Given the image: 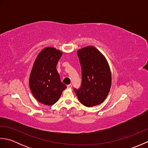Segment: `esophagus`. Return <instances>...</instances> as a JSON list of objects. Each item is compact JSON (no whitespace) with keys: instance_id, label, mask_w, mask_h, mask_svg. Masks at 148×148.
Instances as JSON below:
<instances>
[{"instance_id":"34e87169","label":"esophagus","mask_w":148,"mask_h":148,"mask_svg":"<svg viewBox=\"0 0 148 148\" xmlns=\"http://www.w3.org/2000/svg\"><path fill=\"white\" fill-rule=\"evenodd\" d=\"M67 86L68 88H71L72 86V85L71 84H68V85H67Z\"/></svg>"}]
</instances>
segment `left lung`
I'll return each mask as SVG.
<instances>
[{
	"mask_svg": "<svg viewBox=\"0 0 148 148\" xmlns=\"http://www.w3.org/2000/svg\"><path fill=\"white\" fill-rule=\"evenodd\" d=\"M82 69V83L74 89L81 103L86 107L104 101L111 86V72L108 61L95 47L88 46L77 51Z\"/></svg>",
	"mask_w": 148,
	"mask_h": 148,
	"instance_id": "obj_1",
	"label": "left lung"
}]
</instances>
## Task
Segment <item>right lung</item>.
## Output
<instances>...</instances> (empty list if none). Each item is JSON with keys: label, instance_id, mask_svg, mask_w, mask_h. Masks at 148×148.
<instances>
[{"label": "right lung", "instance_id": "right-lung-1", "mask_svg": "<svg viewBox=\"0 0 148 148\" xmlns=\"http://www.w3.org/2000/svg\"><path fill=\"white\" fill-rule=\"evenodd\" d=\"M62 52L46 47L37 55L29 77V86L37 101L51 106L58 101L67 86L61 82L56 65Z\"/></svg>", "mask_w": 148, "mask_h": 148}]
</instances>
